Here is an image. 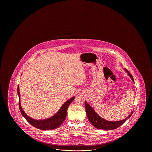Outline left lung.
Wrapping results in <instances>:
<instances>
[{"instance_id":"1","label":"left lung","mask_w":152,"mask_h":152,"mask_svg":"<svg viewBox=\"0 0 152 152\" xmlns=\"http://www.w3.org/2000/svg\"><path fill=\"white\" fill-rule=\"evenodd\" d=\"M124 70L126 71V73H128V75L132 79V81H134L132 75L126 70V68H124ZM85 110L87 114V118L91 124L97 129H104L107 130H111L116 129L118 127L121 126L122 124H123L126 120L131 117L133 113V111H132L129 116L124 120L118 121H109L105 120L99 116L96 113V111L94 110V109L88 104L86 101H85Z\"/></svg>"}]
</instances>
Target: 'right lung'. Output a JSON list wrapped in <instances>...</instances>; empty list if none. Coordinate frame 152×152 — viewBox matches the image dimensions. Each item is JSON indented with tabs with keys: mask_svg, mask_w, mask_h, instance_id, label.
<instances>
[{
	"mask_svg": "<svg viewBox=\"0 0 152 152\" xmlns=\"http://www.w3.org/2000/svg\"><path fill=\"white\" fill-rule=\"evenodd\" d=\"M17 93L19 97V107L20 113L26 120L29 122L31 126L41 130H53L55 129L60 125L66 119L67 116V109L69 104L71 103L75 99V97H72L71 99L67 100L65 103L64 104L61 108L58 111L55 113L54 115L52 117L42 120H35L28 116L23 110L20 105V88L19 85L17 88Z\"/></svg>",
	"mask_w": 152,
	"mask_h": 152,
	"instance_id": "add662e5",
	"label": "right lung"
}]
</instances>
